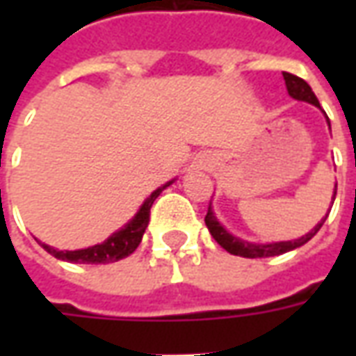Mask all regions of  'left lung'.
<instances>
[{
    "label": "left lung",
    "mask_w": 356,
    "mask_h": 356,
    "mask_svg": "<svg viewBox=\"0 0 356 356\" xmlns=\"http://www.w3.org/2000/svg\"><path fill=\"white\" fill-rule=\"evenodd\" d=\"M282 76H284V81H286V88H288V93H290L293 99L311 102V104H314V106H321V104H318V99H316V95L313 93V89H311V86H309L305 80H301V78H298V76H293V74H288V72H282ZM336 191H337V185L336 188H334V200H336ZM326 217H324L321 223L316 225L309 234H305V236L293 240V242H275V244H250V242H244V240L232 236V234H229V232L225 231L223 227L219 225V221H217L216 216H213L211 208H208V213H206V217H204V221H206V225H208L209 232H211V236L216 238L217 244H219L221 248H225L229 254L240 255V257H252V259H255V257H273V255L286 254V252H290V250H296V248L303 246V244H307L309 240L313 238L316 232L321 231V227L324 225V221H326Z\"/></svg>",
    "instance_id": "8db88e82"
}]
</instances>
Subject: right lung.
<instances>
[{
    "label": "right lung",
    "mask_w": 356,
    "mask_h": 356,
    "mask_svg": "<svg viewBox=\"0 0 356 356\" xmlns=\"http://www.w3.org/2000/svg\"><path fill=\"white\" fill-rule=\"evenodd\" d=\"M170 183H165L163 186H160L158 191L150 194V198H147V202L140 206L139 213L133 217L131 223L125 225V229L114 232L108 240H104L102 244H97V246L86 248V250H76V252H58L55 248L45 246L42 244L43 250L51 254L57 259H63V261L70 263H86V265H99V263H114L124 259L127 255H131L137 248H139L140 240H143V234L147 231L148 221H150V208L152 204L158 198V194L162 193L165 186H170Z\"/></svg>",
    "instance_id": "right-lung-1"
}]
</instances>
